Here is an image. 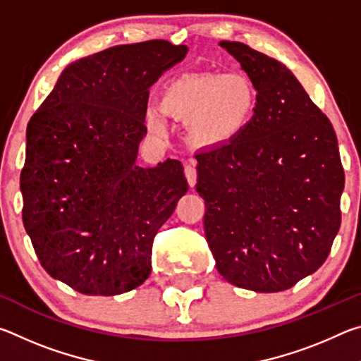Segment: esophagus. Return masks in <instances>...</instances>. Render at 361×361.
I'll return each mask as SVG.
<instances>
[{"label":"esophagus","instance_id":"obj_1","mask_svg":"<svg viewBox=\"0 0 361 361\" xmlns=\"http://www.w3.org/2000/svg\"><path fill=\"white\" fill-rule=\"evenodd\" d=\"M185 175H186L189 186L194 188L195 181H197V169H195L194 164H188V166L185 167Z\"/></svg>","mask_w":361,"mask_h":361}]
</instances>
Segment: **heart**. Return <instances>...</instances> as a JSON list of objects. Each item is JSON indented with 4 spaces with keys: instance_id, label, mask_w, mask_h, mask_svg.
I'll list each match as a JSON object with an SVG mask.
<instances>
[{
    "instance_id": "b5f03b06",
    "label": "heart",
    "mask_w": 361,
    "mask_h": 361,
    "mask_svg": "<svg viewBox=\"0 0 361 361\" xmlns=\"http://www.w3.org/2000/svg\"><path fill=\"white\" fill-rule=\"evenodd\" d=\"M161 109L175 121L191 124L200 143L228 142L245 129L256 105V90L243 75H194L169 82L159 99ZM146 126L159 137L167 127L154 109L146 113Z\"/></svg>"
}]
</instances>
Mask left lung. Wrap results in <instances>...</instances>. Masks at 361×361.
<instances>
[{"label":"left lung","instance_id":"obj_1","mask_svg":"<svg viewBox=\"0 0 361 361\" xmlns=\"http://www.w3.org/2000/svg\"><path fill=\"white\" fill-rule=\"evenodd\" d=\"M219 44L258 94L239 135L195 154L205 237L229 283L283 291L325 262L339 231L338 138L285 65L243 42Z\"/></svg>","mask_w":361,"mask_h":361}]
</instances>
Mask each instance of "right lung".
<instances>
[{
  "label": "right lung",
  "mask_w": 361,
  "mask_h": 361,
  "mask_svg": "<svg viewBox=\"0 0 361 361\" xmlns=\"http://www.w3.org/2000/svg\"><path fill=\"white\" fill-rule=\"evenodd\" d=\"M186 52L151 39L76 60L28 122L23 226L49 276L82 295L142 285L157 231L188 191L178 161L135 166L149 87Z\"/></svg>",
  "instance_id": "right-lung-1"
}]
</instances>
